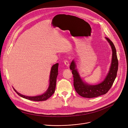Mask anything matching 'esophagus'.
Returning <instances> with one entry per match:
<instances>
[{
  "mask_svg": "<svg viewBox=\"0 0 128 128\" xmlns=\"http://www.w3.org/2000/svg\"><path fill=\"white\" fill-rule=\"evenodd\" d=\"M64 64H65L68 67V66H69V63H68V60H64Z\"/></svg>",
  "mask_w": 128,
  "mask_h": 128,
  "instance_id": "esophagus-1",
  "label": "esophagus"
}]
</instances>
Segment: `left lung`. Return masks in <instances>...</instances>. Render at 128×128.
<instances>
[{
  "label": "left lung",
  "instance_id": "8db88e82",
  "mask_svg": "<svg viewBox=\"0 0 128 128\" xmlns=\"http://www.w3.org/2000/svg\"><path fill=\"white\" fill-rule=\"evenodd\" d=\"M106 40L109 42L112 50V60L109 72L106 78L101 83L96 85L88 84L84 82L76 69L74 62L72 60L70 64V69L72 70L74 78V86L76 92L80 96L92 98L104 94L108 92L112 87L116 76L118 70V60L116 50L112 42L108 38Z\"/></svg>",
  "mask_w": 128,
  "mask_h": 128
}]
</instances>
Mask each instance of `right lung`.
I'll return each instance as SVG.
<instances>
[{"label": "right lung", "instance_id": "add662e5", "mask_svg": "<svg viewBox=\"0 0 128 128\" xmlns=\"http://www.w3.org/2000/svg\"><path fill=\"white\" fill-rule=\"evenodd\" d=\"M58 63L54 64L52 66L50 70V86H49L48 88L44 94L38 96H24L20 94L19 92H16V90L14 88V91L20 96L29 100H34V101H43V100H46L47 99L50 98L54 92L56 86V78L58 75Z\"/></svg>", "mask_w": 128, "mask_h": 128}]
</instances>
